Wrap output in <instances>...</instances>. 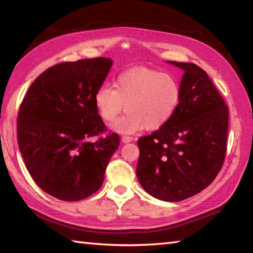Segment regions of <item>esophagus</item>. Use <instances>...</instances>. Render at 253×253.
<instances>
[{
    "instance_id": "obj_1",
    "label": "esophagus",
    "mask_w": 253,
    "mask_h": 253,
    "mask_svg": "<svg viewBox=\"0 0 253 253\" xmlns=\"http://www.w3.org/2000/svg\"><path fill=\"white\" fill-rule=\"evenodd\" d=\"M133 140V138L132 137H129V136H123L122 137V141L124 142V143H129V142H131Z\"/></svg>"
}]
</instances>
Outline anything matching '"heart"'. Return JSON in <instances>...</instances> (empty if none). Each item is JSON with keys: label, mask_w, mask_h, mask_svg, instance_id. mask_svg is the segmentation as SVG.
Listing matches in <instances>:
<instances>
[{"label": "heart", "mask_w": 253, "mask_h": 253, "mask_svg": "<svg viewBox=\"0 0 253 253\" xmlns=\"http://www.w3.org/2000/svg\"><path fill=\"white\" fill-rule=\"evenodd\" d=\"M114 86L101 85L93 102L106 123L114 121L125 104V115L112 125V130L120 133H135L146 127L149 130L160 129L175 115L181 100V85L177 78L151 68L123 72Z\"/></svg>", "instance_id": "heart-1"}]
</instances>
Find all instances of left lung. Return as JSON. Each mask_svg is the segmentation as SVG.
I'll use <instances>...</instances> for the list:
<instances>
[{
	"instance_id": "8db88e82",
	"label": "left lung",
	"mask_w": 253,
	"mask_h": 253,
	"mask_svg": "<svg viewBox=\"0 0 253 253\" xmlns=\"http://www.w3.org/2000/svg\"><path fill=\"white\" fill-rule=\"evenodd\" d=\"M184 71L178 109L165 126L139 138L136 174L159 200L197 195L221 170L228 131V107L208 74L192 63L168 61Z\"/></svg>"
}]
</instances>
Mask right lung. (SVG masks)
<instances>
[{
	"mask_svg": "<svg viewBox=\"0 0 253 253\" xmlns=\"http://www.w3.org/2000/svg\"><path fill=\"white\" fill-rule=\"evenodd\" d=\"M113 65L96 57L47 68L28 89L17 118V140L26 168L42 190L64 201H78L103 184L118 146L113 132L98 141L105 125L93 102Z\"/></svg>",
	"mask_w": 253,
	"mask_h": 253,
	"instance_id": "obj_1",
	"label": "right lung"
}]
</instances>
